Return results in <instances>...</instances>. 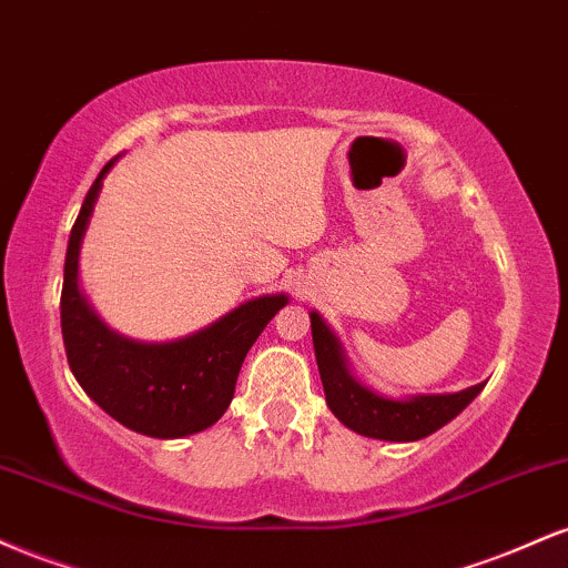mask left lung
<instances>
[{
	"mask_svg": "<svg viewBox=\"0 0 568 568\" xmlns=\"http://www.w3.org/2000/svg\"><path fill=\"white\" fill-rule=\"evenodd\" d=\"M310 323L325 403L342 425L355 429L357 435H366V438L395 443L427 438L435 429L448 425L454 416H459L486 387L484 382L462 389V393L410 395L393 400L355 379L336 334L317 312H310Z\"/></svg>",
	"mask_w": 568,
	"mask_h": 568,
	"instance_id": "1",
	"label": "left lung"
}]
</instances>
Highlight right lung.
<instances>
[{
  "instance_id": "obj_1",
  "label": "right lung",
  "mask_w": 568,
  "mask_h": 568,
  "mask_svg": "<svg viewBox=\"0 0 568 568\" xmlns=\"http://www.w3.org/2000/svg\"><path fill=\"white\" fill-rule=\"evenodd\" d=\"M112 165L114 160L98 173L69 234L61 291L69 368L84 393L120 425L149 438H184L224 416L247 349L288 304V296L251 298L207 328L175 342L146 344L109 328L80 291V247Z\"/></svg>"
}]
</instances>
